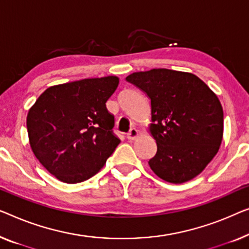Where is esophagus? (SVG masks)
Segmentation results:
<instances>
[{
  "label": "esophagus",
  "instance_id": "obj_1",
  "mask_svg": "<svg viewBox=\"0 0 249 249\" xmlns=\"http://www.w3.org/2000/svg\"><path fill=\"white\" fill-rule=\"evenodd\" d=\"M137 137H138V130L136 128H131L129 132L127 133V138L128 140H135Z\"/></svg>",
  "mask_w": 249,
  "mask_h": 249
}]
</instances>
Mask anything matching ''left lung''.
<instances>
[{"mask_svg":"<svg viewBox=\"0 0 249 249\" xmlns=\"http://www.w3.org/2000/svg\"><path fill=\"white\" fill-rule=\"evenodd\" d=\"M125 80L150 99V132L157 143L148 161L153 172L175 184L199 175L221 145L223 111L217 95L196 75L166 68Z\"/></svg>","mask_w":249,"mask_h":249,"instance_id":"left-lung-1","label":"left lung"}]
</instances>
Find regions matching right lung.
Returning <instances> with one entry per match:
<instances>
[{"mask_svg": "<svg viewBox=\"0 0 249 249\" xmlns=\"http://www.w3.org/2000/svg\"><path fill=\"white\" fill-rule=\"evenodd\" d=\"M118 84L117 76H107L52 86L29 110L31 149L59 181L75 184L91 178L120 143L106 106Z\"/></svg>", "mask_w": 249, "mask_h": 249, "instance_id": "add662e5", "label": "right lung"}]
</instances>
